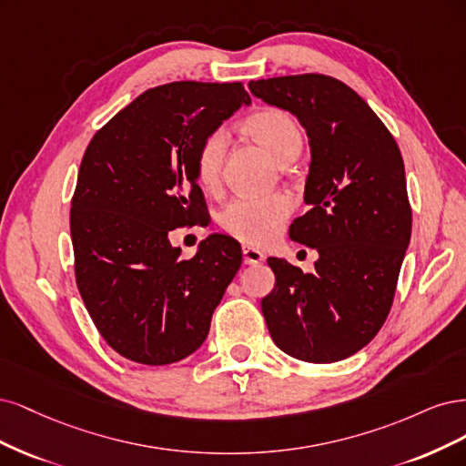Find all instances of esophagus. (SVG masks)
<instances>
[{"mask_svg": "<svg viewBox=\"0 0 466 466\" xmlns=\"http://www.w3.org/2000/svg\"><path fill=\"white\" fill-rule=\"evenodd\" d=\"M242 253H244V263L246 265H258V263H261L265 259L263 251L255 249V248H249V246H244Z\"/></svg>", "mask_w": 466, "mask_h": 466, "instance_id": "34e87169", "label": "esophagus"}]
</instances>
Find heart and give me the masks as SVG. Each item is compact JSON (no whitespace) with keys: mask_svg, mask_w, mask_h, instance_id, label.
I'll return each instance as SVG.
<instances>
[{"mask_svg":"<svg viewBox=\"0 0 466 466\" xmlns=\"http://www.w3.org/2000/svg\"><path fill=\"white\" fill-rule=\"evenodd\" d=\"M244 127L282 164L296 158L302 148L299 126L289 112L280 108L253 112L244 122ZM227 145V131L213 129L205 135L195 151V176L203 187L213 189L218 186ZM290 211L292 201L284 193H271L263 198H238L224 207L220 213V227L238 238L239 242L263 246L277 238Z\"/></svg>","mask_w":466,"mask_h":466,"instance_id":"1","label":"heart"}]
</instances>
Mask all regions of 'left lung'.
<instances>
[{
	"instance_id": "8db88e82",
	"label": "left lung",
	"mask_w": 466,
	"mask_h": 466,
	"mask_svg": "<svg viewBox=\"0 0 466 466\" xmlns=\"http://www.w3.org/2000/svg\"><path fill=\"white\" fill-rule=\"evenodd\" d=\"M253 96L292 112L311 147L304 201L290 239L315 248L313 273L277 258L261 311L277 347L329 364L378 335L393 306L412 211L397 141L349 85L321 73L249 83Z\"/></svg>"
}]
</instances>
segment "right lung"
Segmentation results:
<instances>
[{
    "mask_svg": "<svg viewBox=\"0 0 466 466\" xmlns=\"http://www.w3.org/2000/svg\"><path fill=\"white\" fill-rule=\"evenodd\" d=\"M242 104L244 83L148 88L88 143L71 199L75 280L100 337L131 362L164 366L198 350L242 265L234 238L179 259L168 232L198 224L195 151Z\"/></svg>",
    "mask_w": 466,
    "mask_h": 466,
    "instance_id": "add662e5",
    "label": "right lung"
}]
</instances>
